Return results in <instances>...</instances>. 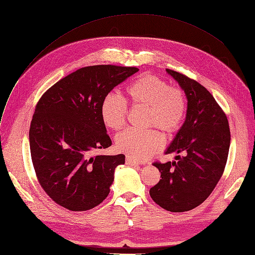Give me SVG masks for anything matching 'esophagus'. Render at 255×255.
<instances>
[{
  "mask_svg": "<svg viewBox=\"0 0 255 255\" xmlns=\"http://www.w3.org/2000/svg\"><path fill=\"white\" fill-rule=\"evenodd\" d=\"M126 162H127V164H128V165H138V164H139L138 161H136V160H134V159H131V158H129V157H127V158H126Z\"/></svg>",
  "mask_w": 255,
  "mask_h": 255,
  "instance_id": "34e87169",
  "label": "esophagus"
}]
</instances>
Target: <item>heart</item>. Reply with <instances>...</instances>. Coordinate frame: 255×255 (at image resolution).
Instances as JSON below:
<instances>
[{"label": "heart", "mask_w": 255, "mask_h": 255, "mask_svg": "<svg viewBox=\"0 0 255 255\" xmlns=\"http://www.w3.org/2000/svg\"><path fill=\"white\" fill-rule=\"evenodd\" d=\"M134 108L146 110L145 127H157L168 134L176 131L186 115L187 103L183 93L172 87L168 81L155 75H144L131 83L127 90ZM101 119L105 127L114 130L124 128L128 105L117 95H108L101 103ZM162 135L156 129L137 131L128 129L116 138V147L135 160H146L161 150Z\"/></svg>", "instance_id": "b5f03b06"}]
</instances>
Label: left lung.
Listing matches in <instances>:
<instances>
[{"label":"left lung","mask_w":255,"mask_h":255,"mask_svg":"<svg viewBox=\"0 0 255 255\" xmlns=\"http://www.w3.org/2000/svg\"><path fill=\"white\" fill-rule=\"evenodd\" d=\"M165 71L186 94L187 114L164 152L179 154L175 156L177 161L153 164L161 179L151 188L150 195L166 211L186 212L203 204L221 179L229 153L230 128L225 113L205 86Z\"/></svg>","instance_id":"8db88e82"}]
</instances>
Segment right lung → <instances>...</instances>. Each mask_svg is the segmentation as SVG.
I'll return each instance as SVG.
<instances>
[{"mask_svg": "<svg viewBox=\"0 0 255 255\" xmlns=\"http://www.w3.org/2000/svg\"><path fill=\"white\" fill-rule=\"evenodd\" d=\"M137 67L93 65L52 85L39 100L29 128L30 154L41 187L60 206L86 211L108 197L126 156H91L112 140L101 119L103 99Z\"/></svg>", "mask_w": 255, "mask_h": 255, "instance_id": "add662e5", "label": "right lung"}]
</instances>
